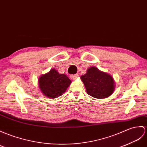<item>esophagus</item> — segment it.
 Listing matches in <instances>:
<instances>
[{
    "mask_svg": "<svg viewBox=\"0 0 147 147\" xmlns=\"http://www.w3.org/2000/svg\"><path fill=\"white\" fill-rule=\"evenodd\" d=\"M78 74H75L71 75L70 78H71L72 80H75V79H76V78H78Z\"/></svg>",
    "mask_w": 147,
    "mask_h": 147,
    "instance_id": "1",
    "label": "esophagus"
}]
</instances>
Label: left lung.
<instances>
[{"instance_id": "8db88e82", "label": "left lung", "mask_w": 147, "mask_h": 147, "mask_svg": "<svg viewBox=\"0 0 147 147\" xmlns=\"http://www.w3.org/2000/svg\"><path fill=\"white\" fill-rule=\"evenodd\" d=\"M87 93L94 98H105L113 93L115 81L110 74L102 72L96 67H91L81 76Z\"/></svg>"}]
</instances>
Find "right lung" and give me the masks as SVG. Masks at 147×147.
I'll return each mask as SVG.
<instances>
[{"label":"right lung","mask_w":147,"mask_h":147,"mask_svg":"<svg viewBox=\"0 0 147 147\" xmlns=\"http://www.w3.org/2000/svg\"><path fill=\"white\" fill-rule=\"evenodd\" d=\"M71 80L64 74H59L54 69L42 75L39 79V86L42 93L53 99L62 95L71 84Z\"/></svg>","instance_id":"add662e5"}]
</instances>
